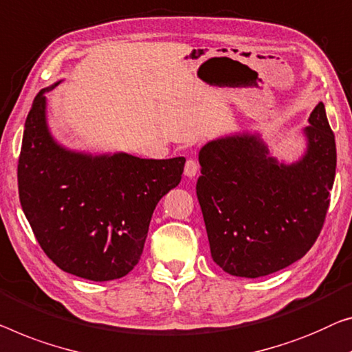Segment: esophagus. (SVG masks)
<instances>
[{"instance_id": "esophagus-1", "label": "esophagus", "mask_w": 352, "mask_h": 352, "mask_svg": "<svg viewBox=\"0 0 352 352\" xmlns=\"http://www.w3.org/2000/svg\"><path fill=\"white\" fill-rule=\"evenodd\" d=\"M199 172V162L196 160H188L185 164V175L186 177H196V174Z\"/></svg>"}]
</instances>
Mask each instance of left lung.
<instances>
[{"mask_svg": "<svg viewBox=\"0 0 352 352\" xmlns=\"http://www.w3.org/2000/svg\"><path fill=\"white\" fill-rule=\"evenodd\" d=\"M303 129L307 151L278 162L256 134L212 140L199 151L196 192L210 253L234 276L259 278L308 253L330 204L337 167L335 135L319 102Z\"/></svg>", "mask_w": 352, "mask_h": 352, "instance_id": "1", "label": "left lung"}]
</instances>
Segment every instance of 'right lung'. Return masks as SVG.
Listing matches in <instances>:
<instances>
[{"mask_svg": "<svg viewBox=\"0 0 352 352\" xmlns=\"http://www.w3.org/2000/svg\"><path fill=\"white\" fill-rule=\"evenodd\" d=\"M36 94L19 156V197L41 248L67 274L91 281L128 275L142 256L160 199L182 180L185 158L142 160L63 148Z\"/></svg>", "mask_w": 352, "mask_h": 352, "instance_id": "1", "label": "right lung"}]
</instances>
